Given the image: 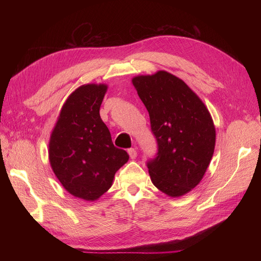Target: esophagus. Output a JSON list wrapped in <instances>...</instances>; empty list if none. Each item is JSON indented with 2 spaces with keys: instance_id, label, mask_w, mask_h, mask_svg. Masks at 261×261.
I'll list each match as a JSON object with an SVG mask.
<instances>
[{
  "instance_id": "1",
  "label": "esophagus",
  "mask_w": 261,
  "mask_h": 261,
  "mask_svg": "<svg viewBox=\"0 0 261 261\" xmlns=\"http://www.w3.org/2000/svg\"><path fill=\"white\" fill-rule=\"evenodd\" d=\"M127 152H128V154L130 156V159H135V158L137 156V151H136L135 148H129L127 150Z\"/></svg>"
}]
</instances>
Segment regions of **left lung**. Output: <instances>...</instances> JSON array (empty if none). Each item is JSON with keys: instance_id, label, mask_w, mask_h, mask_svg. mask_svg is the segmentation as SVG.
<instances>
[{"instance_id": "8db88e82", "label": "left lung", "mask_w": 261, "mask_h": 261, "mask_svg": "<svg viewBox=\"0 0 261 261\" xmlns=\"http://www.w3.org/2000/svg\"><path fill=\"white\" fill-rule=\"evenodd\" d=\"M150 117L156 153L147 161L153 185L172 197L199 184L215 151L216 129L197 94L176 76L158 72L133 80Z\"/></svg>"}]
</instances>
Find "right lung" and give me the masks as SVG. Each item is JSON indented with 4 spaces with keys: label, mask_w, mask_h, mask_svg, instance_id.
Returning <instances> with one entry per match:
<instances>
[{
    "label": "right lung",
    "mask_w": 261,
    "mask_h": 261,
    "mask_svg": "<svg viewBox=\"0 0 261 261\" xmlns=\"http://www.w3.org/2000/svg\"><path fill=\"white\" fill-rule=\"evenodd\" d=\"M106 85H85L64 103L52 132L49 156L54 174L68 193L96 200L111 187L128 154L116 148L100 117Z\"/></svg>",
    "instance_id": "obj_1"
}]
</instances>
